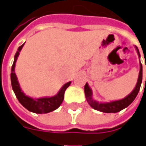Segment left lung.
<instances>
[{
  "label": "left lung",
  "mask_w": 146,
  "mask_h": 146,
  "mask_svg": "<svg viewBox=\"0 0 146 146\" xmlns=\"http://www.w3.org/2000/svg\"><path fill=\"white\" fill-rule=\"evenodd\" d=\"M135 49L137 50L138 57L140 58V53H139V50L137 46H135ZM141 81H142V65L140 62V71H139V75H138L136 86L130 94L126 96L125 98L119 100H115V101L104 102V103L98 102L92 98V91L91 89V88L88 86V83L85 84V85H84V94H85V97H86L88 103L95 110H97L99 111L104 112V113H116V112L120 111L123 109L127 108L134 100V99L136 98L138 92L140 90Z\"/></svg>",
  "instance_id": "1"
}]
</instances>
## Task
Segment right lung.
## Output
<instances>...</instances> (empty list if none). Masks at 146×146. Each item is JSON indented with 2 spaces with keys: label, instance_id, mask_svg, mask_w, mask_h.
<instances>
[{
  "label": "right lung",
  "instance_id": "obj_1",
  "mask_svg": "<svg viewBox=\"0 0 146 146\" xmlns=\"http://www.w3.org/2000/svg\"><path fill=\"white\" fill-rule=\"evenodd\" d=\"M23 45H21L18 48L16 51L15 57H14V62H13L12 70H11V83L13 90L16 95V98L21 104L29 111L37 113V114H45L49 113L53 111H54L62 104L63 100H64V94L66 92V88L69 87L71 84V81L65 84L59 92L54 96L51 97H41V98H31L27 96V95L23 92L22 89L20 88V84L17 80V76L15 73V67H16V62L17 61V58L19 57L20 50L23 48Z\"/></svg>",
  "mask_w": 146,
  "mask_h": 146
}]
</instances>
